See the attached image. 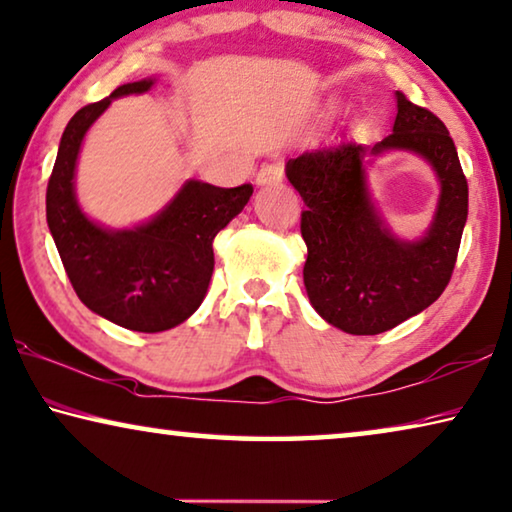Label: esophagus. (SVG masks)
<instances>
[{
  "mask_svg": "<svg viewBox=\"0 0 512 512\" xmlns=\"http://www.w3.org/2000/svg\"><path fill=\"white\" fill-rule=\"evenodd\" d=\"M282 177H285V166L280 164V161H273V164H266L257 170V184L264 186V184H278L282 182Z\"/></svg>",
  "mask_w": 512,
  "mask_h": 512,
  "instance_id": "obj_1",
  "label": "esophagus"
}]
</instances>
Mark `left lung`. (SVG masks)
<instances>
[{"label":"left lung","instance_id":"obj_1","mask_svg":"<svg viewBox=\"0 0 512 512\" xmlns=\"http://www.w3.org/2000/svg\"><path fill=\"white\" fill-rule=\"evenodd\" d=\"M394 132L376 145L342 141L287 161V177L305 202L303 280L316 312L348 335H380L442 296L467 223V180L440 118L396 93ZM415 151L434 166L441 200L424 238H394L366 184L371 156Z\"/></svg>","mask_w":512,"mask_h":512}]
</instances>
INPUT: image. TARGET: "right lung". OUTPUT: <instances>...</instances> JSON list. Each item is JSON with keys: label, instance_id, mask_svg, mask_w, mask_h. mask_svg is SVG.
Returning <instances> with one entry per match:
<instances>
[{"label": "right lung", "instance_id": "1", "mask_svg": "<svg viewBox=\"0 0 512 512\" xmlns=\"http://www.w3.org/2000/svg\"><path fill=\"white\" fill-rule=\"evenodd\" d=\"M152 84L118 86L70 118L45 200L47 225L81 303L136 332L170 330L198 310L214 273V237L253 196L250 184L221 189L189 180L157 216L129 230H107L81 212L75 170L86 132L116 97L145 93Z\"/></svg>", "mask_w": 512, "mask_h": 512}]
</instances>
